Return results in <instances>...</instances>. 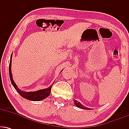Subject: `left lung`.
<instances>
[{
  "instance_id": "1",
  "label": "left lung",
  "mask_w": 129,
  "mask_h": 129,
  "mask_svg": "<svg viewBox=\"0 0 129 129\" xmlns=\"http://www.w3.org/2000/svg\"><path fill=\"white\" fill-rule=\"evenodd\" d=\"M74 103H75V104L76 105V106L78 107L81 108V109H85V110H90V108H87L86 107H84L83 105L81 104L79 102H78V101L75 100V101H74Z\"/></svg>"
}]
</instances>
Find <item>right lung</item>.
<instances>
[{"label":"right lung","mask_w":129,"mask_h":129,"mask_svg":"<svg viewBox=\"0 0 129 129\" xmlns=\"http://www.w3.org/2000/svg\"><path fill=\"white\" fill-rule=\"evenodd\" d=\"M11 59H12V54L11 56V59H10V65H9V75H10V80H11V84H13V85L14 86L16 91L19 93L21 96H22L24 98L27 99L28 100L31 101H39L42 100L44 99H45V98L48 97V96L51 93V89L52 85L48 87L47 88H45V89H42L38 90L36 91H30V92H25V91H23L20 90L18 88L15 82L13 81V78H12V74H11Z\"/></svg>","instance_id":"1"}]
</instances>
